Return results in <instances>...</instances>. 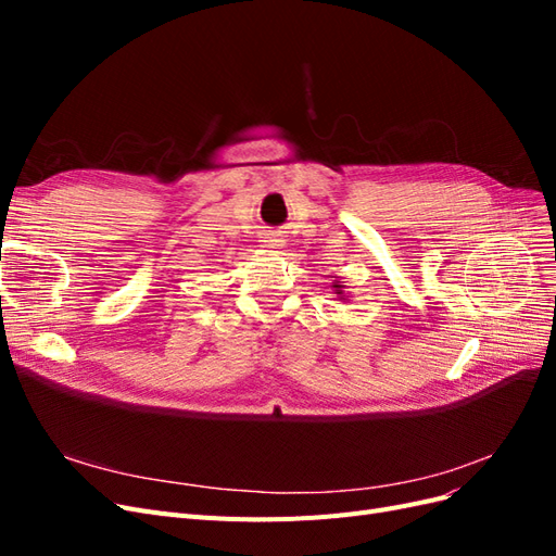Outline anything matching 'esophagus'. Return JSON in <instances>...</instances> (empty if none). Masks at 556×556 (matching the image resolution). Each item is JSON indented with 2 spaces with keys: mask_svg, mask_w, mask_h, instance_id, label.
Returning <instances> with one entry per match:
<instances>
[{
  "mask_svg": "<svg viewBox=\"0 0 556 556\" xmlns=\"http://www.w3.org/2000/svg\"><path fill=\"white\" fill-rule=\"evenodd\" d=\"M262 248H280V239H278V233H266L264 241H262Z\"/></svg>",
  "mask_w": 556,
  "mask_h": 556,
  "instance_id": "34e87169",
  "label": "esophagus"
}]
</instances>
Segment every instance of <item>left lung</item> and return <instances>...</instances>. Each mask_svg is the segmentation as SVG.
Listing matches in <instances>:
<instances>
[{"label": "left lung", "instance_id": "left-lung-1", "mask_svg": "<svg viewBox=\"0 0 556 556\" xmlns=\"http://www.w3.org/2000/svg\"><path fill=\"white\" fill-rule=\"evenodd\" d=\"M331 288H333V294H336V296H339V299H345V285H343V282L336 280V282L331 285Z\"/></svg>", "mask_w": 556, "mask_h": 556}]
</instances>
